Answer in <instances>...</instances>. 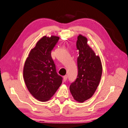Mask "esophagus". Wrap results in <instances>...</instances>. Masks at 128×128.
Masks as SVG:
<instances>
[{
    "label": "esophagus",
    "instance_id": "obj_1",
    "mask_svg": "<svg viewBox=\"0 0 128 128\" xmlns=\"http://www.w3.org/2000/svg\"><path fill=\"white\" fill-rule=\"evenodd\" d=\"M66 80H67V76H66H66H64L63 77V80H64V82H65Z\"/></svg>",
    "mask_w": 128,
    "mask_h": 128
}]
</instances>
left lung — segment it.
<instances>
[{"label": "left lung", "mask_w": 128, "mask_h": 128, "mask_svg": "<svg viewBox=\"0 0 128 128\" xmlns=\"http://www.w3.org/2000/svg\"><path fill=\"white\" fill-rule=\"evenodd\" d=\"M87 42L86 37L82 35L78 36L76 42L79 53L78 78L70 86L74 98L79 102H83L93 96L102 75V67L100 57L95 54Z\"/></svg>", "instance_id": "obj_1"}]
</instances>
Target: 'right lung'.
<instances>
[{
    "label": "right lung",
    "mask_w": 128,
    "mask_h": 128,
    "mask_svg": "<svg viewBox=\"0 0 128 128\" xmlns=\"http://www.w3.org/2000/svg\"><path fill=\"white\" fill-rule=\"evenodd\" d=\"M59 37L43 36L30 51L23 69L24 82L28 90L40 101L49 100L62 83L51 57Z\"/></svg>",
    "instance_id": "obj_1"
}]
</instances>
